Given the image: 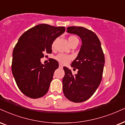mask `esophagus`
<instances>
[{
  "instance_id": "obj_1",
  "label": "esophagus",
  "mask_w": 125,
  "mask_h": 125,
  "mask_svg": "<svg viewBox=\"0 0 125 125\" xmlns=\"http://www.w3.org/2000/svg\"><path fill=\"white\" fill-rule=\"evenodd\" d=\"M59 68H61V69L62 68H63V66H62V64H59Z\"/></svg>"
}]
</instances>
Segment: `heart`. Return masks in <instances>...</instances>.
<instances>
[{"instance_id":"b5f03b06","label":"heart","mask_w":125,"mask_h":125,"mask_svg":"<svg viewBox=\"0 0 125 125\" xmlns=\"http://www.w3.org/2000/svg\"><path fill=\"white\" fill-rule=\"evenodd\" d=\"M75 42H78V39L76 36L74 35H71L69 36L68 38V42L71 44ZM55 59L58 61V62L62 64H66L68 63L72 59L71 55L64 54H58L55 57Z\"/></svg>"}]
</instances>
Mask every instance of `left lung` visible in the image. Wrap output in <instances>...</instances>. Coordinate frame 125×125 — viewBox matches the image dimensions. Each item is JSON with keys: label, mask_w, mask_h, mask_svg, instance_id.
Segmentation results:
<instances>
[{"label": "left lung", "mask_w": 125, "mask_h": 125, "mask_svg": "<svg viewBox=\"0 0 125 125\" xmlns=\"http://www.w3.org/2000/svg\"><path fill=\"white\" fill-rule=\"evenodd\" d=\"M67 32L76 34L82 40L81 49L71 67L78 69L73 75L71 70L64 67L62 90L67 99L74 103L88 100L94 93L102 79L105 58L101 43L92 31L82 27H69Z\"/></svg>", "instance_id": "8db88e82"}]
</instances>
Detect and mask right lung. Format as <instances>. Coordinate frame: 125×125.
I'll return each instance as SVG.
<instances>
[{
	"label": "right lung",
	"mask_w": 125,
	"mask_h": 125,
	"mask_svg": "<svg viewBox=\"0 0 125 125\" xmlns=\"http://www.w3.org/2000/svg\"><path fill=\"white\" fill-rule=\"evenodd\" d=\"M65 31L64 27L39 24L18 39L13 52L11 70L17 85L26 96L38 98L48 92L58 62L52 58L43 65L41 58L44 53H52L53 42Z\"/></svg>",
	"instance_id": "obj_1"
}]
</instances>
